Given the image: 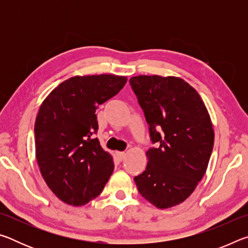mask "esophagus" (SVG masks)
Listing matches in <instances>:
<instances>
[{
    "instance_id": "1",
    "label": "esophagus",
    "mask_w": 248,
    "mask_h": 248,
    "mask_svg": "<svg viewBox=\"0 0 248 248\" xmlns=\"http://www.w3.org/2000/svg\"><path fill=\"white\" fill-rule=\"evenodd\" d=\"M116 156L118 157V159H120V161H123L125 156V153L124 152H116Z\"/></svg>"
}]
</instances>
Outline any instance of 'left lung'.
I'll return each instance as SVG.
<instances>
[{"label":"left lung","instance_id":"8db88e82","mask_svg":"<svg viewBox=\"0 0 248 248\" xmlns=\"http://www.w3.org/2000/svg\"><path fill=\"white\" fill-rule=\"evenodd\" d=\"M129 82L156 144L134 182L155 207H174L192 194L207 170L215 142L209 112L197 91L179 78L139 75Z\"/></svg>","mask_w":248,"mask_h":248}]
</instances>
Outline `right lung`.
Instances as JSON below:
<instances>
[{"mask_svg": "<svg viewBox=\"0 0 248 248\" xmlns=\"http://www.w3.org/2000/svg\"><path fill=\"white\" fill-rule=\"evenodd\" d=\"M125 83V77L110 74L73 77L41 104L35 123L36 158L46 184L63 202L87 203L99 196L112 174L111 155L94 137L95 112Z\"/></svg>", "mask_w": 248, "mask_h": 248, "instance_id": "obj_1", "label": "right lung"}]
</instances>
